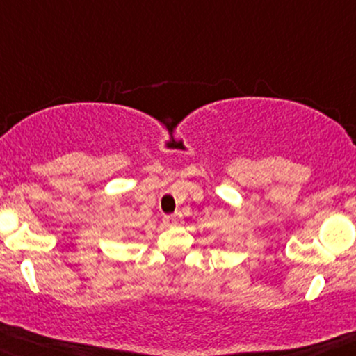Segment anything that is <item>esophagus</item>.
<instances>
[{
  "instance_id": "esophagus-1",
  "label": "esophagus",
  "mask_w": 356,
  "mask_h": 356,
  "mask_svg": "<svg viewBox=\"0 0 356 356\" xmlns=\"http://www.w3.org/2000/svg\"><path fill=\"white\" fill-rule=\"evenodd\" d=\"M163 222L166 226H181L183 225V216L179 213L168 214V216L163 218Z\"/></svg>"
}]
</instances>
